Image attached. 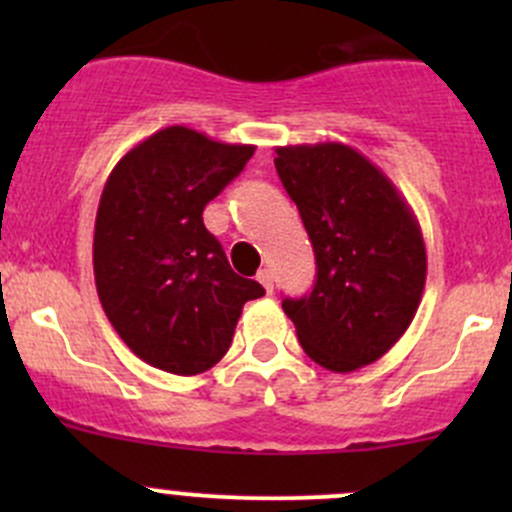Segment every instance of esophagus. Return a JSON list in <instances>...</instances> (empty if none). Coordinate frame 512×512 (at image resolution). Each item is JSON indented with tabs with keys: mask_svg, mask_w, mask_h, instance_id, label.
I'll list each match as a JSON object with an SVG mask.
<instances>
[{
	"mask_svg": "<svg viewBox=\"0 0 512 512\" xmlns=\"http://www.w3.org/2000/svg\"><path fill=\"white\" fill-rule=\"evenodd\" d=\"M257 282H260V285L265 287L267 294H272V289H275V285H272V272L270 270H260V272H257Z\"/></svg>",
	"mask_w": 512,
	"mask_h": 512,
	"instance_id": "34e87169",
	"label": "esophagus"
}]
</instances>
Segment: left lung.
<instances>
[{
	"instance_id": "1",
	"label": "left lung",
	"mask_w": 512,
	"mask_h": 512,
	"mask_svg": "<svg viewBox=\"0 0 512 512\" xmlns=\"http://www.w3.org/2000/svg\"><path fill=\"white\" fill-rule=\"evenodd\" d=\"M275 168L317 257L312 292L282 302L299 344L337 374L374 364L409 329L426 285L414 210L364 153L344 143L282 146Z\"/></svg>"
}]
</instances>
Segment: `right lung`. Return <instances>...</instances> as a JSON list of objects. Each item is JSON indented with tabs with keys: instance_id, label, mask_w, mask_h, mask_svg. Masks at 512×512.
Returning <instances> with one entry per match:
<instances>
[{
	"instance_id": "obj_1",
	"label": "right lung",
	"mask_w": 512,
	"mask_h": 512,
	"mask_svg": "<svg viewBox=\"0 0 512 512\" xmlns=\"http://www.w3.org/2000/svg\"><path fill=\"white\" fill-rule=\"evenodd\" d=\"M255 146L168 126L133 146L103 185L94 227L96 292L138 359L195 376L230 349L260 282L235 275L203 210L240 175Z\"/></svg>"
}]
</instances>
